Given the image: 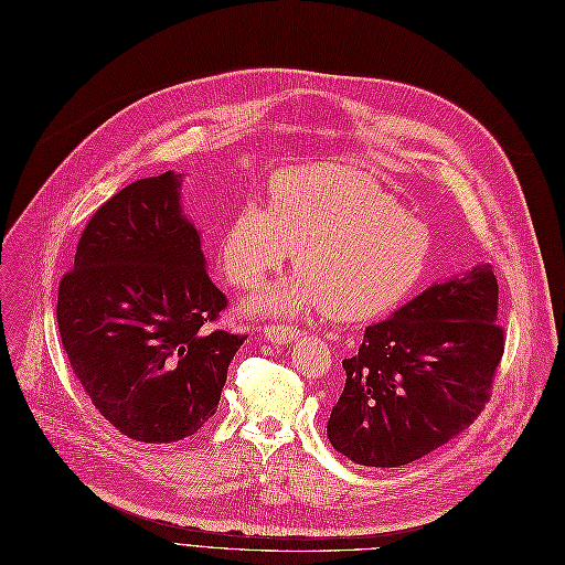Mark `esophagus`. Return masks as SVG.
<instances>
[{"label":"esophagus","instance_id":"esophagus-1","mask_svg":"<svg viewBox=\"0 0 565 565\" xmlns=\"http://www.w3.org/2000/svg\"><path fill=\"white\" fill-rule=\"evenodd\" d=\"M264 335L271 340V342H276V344H287V342L299 338V329L297 327H287V324H271V327L264 329Z\"/></svg>","mask_w":565,"mask_h":565}]
</instances>
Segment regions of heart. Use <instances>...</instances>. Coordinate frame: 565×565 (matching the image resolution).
I'll use <instances>...</instances> for the list:
<instances>
[{
    "mask_svg": "<svg viewBox=\"0 0 565 565\" xmlns=\"http://www.w3.org/2000/svg\"><path fill=\"white\" fill-rule=\"evenodd\" d=\"M301 271L266 289L255 310L301 312L327 306L340 319L388 310L425 274L433 234L370 177L324 166L276 179L274 200H246L218 246L225 278L253 289L294 255Z\"/></svg>",
    "mask_w": 565,
    "mask_h": 565,
    "instance_id": "b5f03b06",
    "label": "heart"
}]
</instances>
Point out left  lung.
<instances>
[{"instance_id":"8db88e82","label":"left lung","mask_w":565,"mask_h":565,"mask_svg":"<svg viewBox=\"0 0 565 565\" xmlns=\"http://www.w3.org/2000/svg\"><path fill=\"white\" fill-rule=\"evenodd\" d=\"M497 312L499 285L482 264L367 327L342 361L333 448L363 467H402L458 437L492 395L505 342Z\"/></svg>"}]
</instances>
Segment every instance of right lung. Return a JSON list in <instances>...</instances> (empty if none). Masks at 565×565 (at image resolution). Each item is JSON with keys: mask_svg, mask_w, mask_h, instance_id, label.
Listing matches in <instances>:
<instances>
[{"mask_svg": "<svg viewBox=\"0 0 565 565\" xmlns=\"http://www.w3.org/2000/svg\"><path fill=\"white\" fill-rule=\"evenodd\" d=\"M181 174L132 181L79 234L57 297L62 347L92 405L121 435L170 444L216 414L246 335L206 331L227 308L200 234L179 204Z\"/></svg>", "mask_w": 565, "mask_h": 565, "instance_id": "obj_1", "label": "right lung"}]
</instances>
